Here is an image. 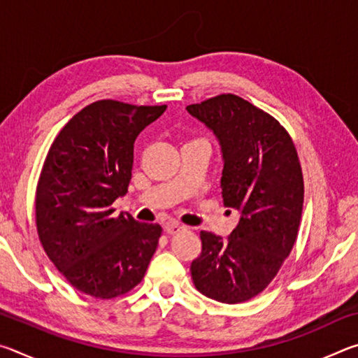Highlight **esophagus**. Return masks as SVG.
<instances>
[{
	"instance_id": "34e87169",
	"label": "esophagus",
	"mask_w": 358,
	"mask_h": 358,
	"mask_svg": "<svg viewBox=\"0 0 358 358\" xmlns=\"http://www.w3.org/2000/svg\"><path fill=\"white\" fill-rule=\"evenodd\" d=\"M185 227L183 226H180L178 222H175V221H171V222H167L166 226H164V230L167 234H171V235H173V234H178L180 230H183Z\"/></svg>"
}]
</instances>
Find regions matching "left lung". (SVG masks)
Instances as JSON below:
<instances>
[{"label": "left lung", "instance_id": "obj_1", "mask_svg": "<svg viewBox=\"0 0 358 358\" xmlns=\"http://www.w3.org/2000/svg\"><path fill=\"white\" fill-rule=\"evenodd\" d=\"M186 108L220 141L224 205L241 213L227 238L201 232L194 286L216 301L243 303L273 281L296 241L305 194L299 155L280 121L237 94Z\"/></svg>", "mask_w": 358, "mask_h": 358}]
</instances>
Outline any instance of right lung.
I'll use <instances>...</instances> for the list:
<instances>
[{"instance_id": "obj_1", "label": "right lung", "mask_w": 358, "mask_h": 358, "mask_svg": "<svg viewBox=\"0 0 358 358\" xmlns=\"http://www.w3.org/2000/svg\"><path fill=\"white\" fill-rule=\"evenodd\" d=\"M167 106L101 99L58 132L36 187V229L48 259L72 287L110 300L131 292L162 234L159 224L115 215L128 192L134 142Z\"/></svg>"}]
</instances>
